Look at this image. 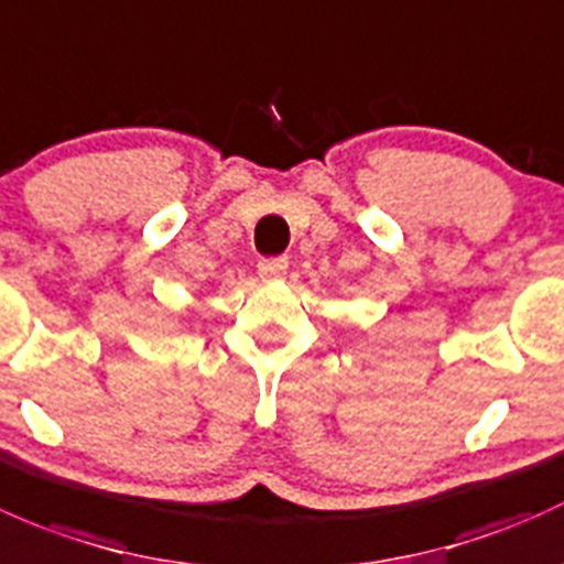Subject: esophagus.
<instances>
[{
  "instance_id": "1",
  "label": "esophagus",
  "mask_w": 564,
  "mask_h": 564,
  "mask_svg": "<svg viewBox=\"0 0 564 564\" xmlns=\"http://www.w3.org/2000/svg\"><path fill=\"white\" fill-rule=\"evenodd\" d=\"M258 274L260 280L265 282L282 280V276L288 274V258H263L258 263Z\"/></svg>"
}]
</instances>
